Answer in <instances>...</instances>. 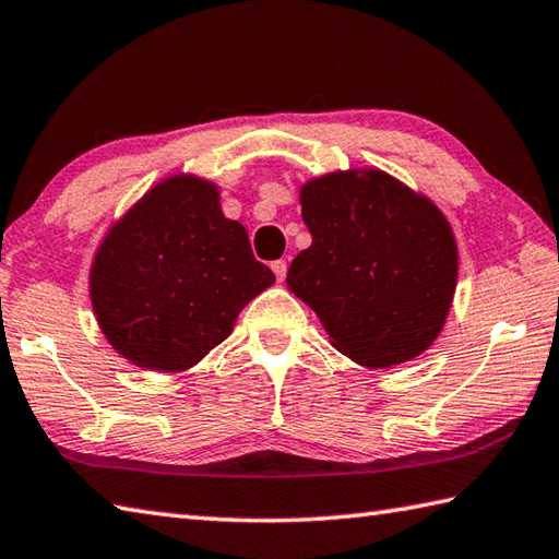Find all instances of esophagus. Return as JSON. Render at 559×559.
Masks as SVG:
<instances>
[{
    "mask_svg": "<svg viewBox=\"0 0 559 559\" xmlns=\"http://www.w3.org/2000/svg\"><path fill=\"white\" fill-rule=\"evenodd\" d=\"M271 269H273V273H276L278 281H286V273H288V264H286V261H283V259L273 261Z\"/></svg>",
    "mask_w": 559,
    "mask_h": 559,
    "instance_id": "34e87169",
    "label": "esophagus"
}]
</instances>
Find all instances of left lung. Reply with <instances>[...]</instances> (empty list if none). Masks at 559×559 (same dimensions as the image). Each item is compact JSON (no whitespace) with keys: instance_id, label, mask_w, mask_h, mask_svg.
<instances>
[{"instance_id":"1","label":"left lung","mask_w":559,"mask_h":559,"mask_svg":"<svg viewBox=\"0 0 559 559\" xmlns=\"http://www.w3.org/2000/svg\"><path fill=\"white\" fill-rule=\"evenodd\" d=\"M300 205L312 245L293 259L288 290L336 352L366 368L421 356L457 286V242L441 207L378 167L308 179Z\"/></svg>"}]
</instances>
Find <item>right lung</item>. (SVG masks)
Instances as JSON below:
<instances>
[{"label":"right lung","instance_id":"right-lung-1","mask_svg":"<svg viewBox=\"0 0 559 559\" xmlns=\"http://www.w3.org/2000/svg\"><path fill=\"white\" fill-rule=\"evenodd\" d=\"M221 186L191 171L157 181L106 229L90 300L106 342L152 373H183L233 334L239 312L273 286Z\"/></svg>","mask_w":559,"mask_h":559}]
</instances>
